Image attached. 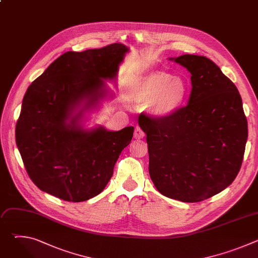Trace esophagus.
Here are the masks:
<instances>
[{"label": "esophagus", "instance_id": "34e87169", "mask_svg": "<svg viewBox=\"0 0 258 258\" xmlns=\"http://www.w3.org/2000/svg\"><path fill=\"white\" fill-rule=\"evenodd\" d=\"M145 137V133L141 130V127H139V126H137L136 128H135V134H134V138L136 139V140H140V139H143Z\"/></svg>", "mask_w": 258, "mask_h": 258}]
</instances>
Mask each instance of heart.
Returning a JSON list of instances; mask_svg holds the SVG:
<instances>
[{
    "mask_svg": "<svg viewBox=\"0 0 258 258\" xmlns=\"http://www.w3.org/2000/svg\"><path fill=\"white\" fill-rule=\"evenodd\" d=\"M189 94L188 83L163 71H151L132 80L125 88V99L132 103L152 101L153 113L167 117L175 113Z\"/></svg>",
    "mask_w": 258,
    "mask_h": 258,
    "instance_id": "heart-1",
    "label": "heart"
}]
</instances>
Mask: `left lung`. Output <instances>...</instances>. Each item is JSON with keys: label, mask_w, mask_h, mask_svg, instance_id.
Listing matches in <instances>:
<instances>
[{"label": "left lung", "mask_w": 258, "mask_h": 258, "mask_svg": "<svg viewBox=\"0 0 258 258\" xmlns=\"http://www.w3.org/2000/svg\"><path fill=\"white\" fill-rule=\"evenodd\" d=\"M191 73L189 104L167 117L141 114L147 135L149 173L162 195L199 202L224 191L236 178L248 138L238 89L210 59L168 58Z\"/></svg>", "instance_id": "left-lung-1"}]
</instances>
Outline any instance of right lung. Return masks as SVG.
I'll return each mask as SVG.
<instances>
[{"mask_svg": "<svg viewBox=\"0 0 258 258\" xmlns=\"http://www.w3.org/2000/svg\"><path fill=\"white\" fill-rule=\"evenodd\" d=\"M130 48L66 52L28 87L16 124V144L25 169L43 192L69 202L99 195L113 174L134 126L108 131L85 127L86 114L113 98L106 82L116 83Z\"/></svg>", "mask_w": 258, "mask_h": 258, "instance_id": "obj_1", "label": "right lung"}]
</instances>
